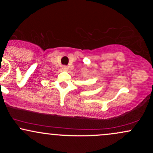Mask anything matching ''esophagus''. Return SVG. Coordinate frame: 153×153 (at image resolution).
<instances>
[{
	"mask_svg": "<svg viewBox=\"0 0 153 153\" xmlns=\"http://www.w3.org/2000/svg\"><path fill=\"white\" fill-rule=\"evenodd\" d=\"M62 70H63V71H67V70H68V67H67V66H62Z\"/></svg>",
	"mask_w": 153,
	"mask_h": 153,
	"instance_id": "34e87169",
	"label": "esophagus"
}]
</instances>
